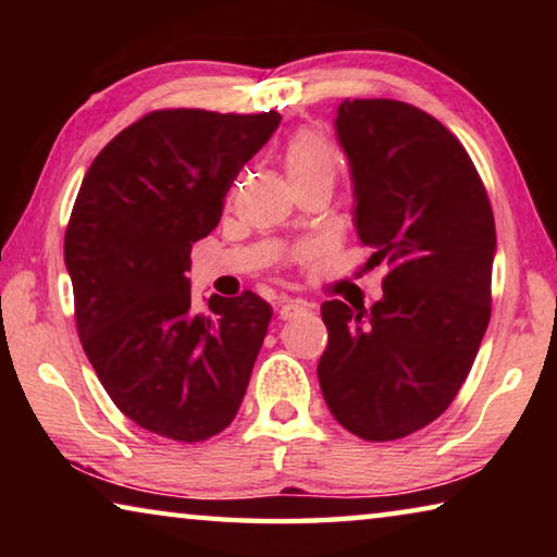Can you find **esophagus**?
<instances>
[{"label":"esophagus","mask_w":557,"mask_h":557,"mask_svg":"<svg viewBox=\"0 0 557 557\" xmlns=\"http://www.w3.org/2000/svg\"><path fill=\"white\" fill-rule=\"evenodd\" d=\"M305 312H307V305H305V301H299V299H289V301H285V305L277 309L280 319H285V322H289V319H297V317H301Z\"/></svg>","instance_id":"34e87169"}]
</instances>
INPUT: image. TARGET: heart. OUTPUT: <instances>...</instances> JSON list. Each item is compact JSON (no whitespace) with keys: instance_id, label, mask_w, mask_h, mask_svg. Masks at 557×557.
<instances>
[{"instance_id":"obj_1","label":"heart","mask_w":557,"mask_h":557,"mask_svg":"<svg viewBox=\"0 0 557 557\" xmlns=\"http://www.w3.org/2000/svg\"><path fill=\"white\" fill-rule=\"evenodd\" d=\"M282 162L292 184L322 176L334 178L338 172L336 149L319 129H299L287 143Z\"/></svg>"}]
</instances>
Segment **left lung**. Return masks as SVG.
<instances>
[{"label":"left lung","instance_id":"obj_1","mask_svg":"<svg viewBox=\"0 0 557 557\" xmlns=\"http://www.w3.org/2000/svg\"><path fill=\"white\" fill-rule=\"evenodd\" d=\"M336 137L358 240L391 270L371 309L324 301L317 375L348 432L400 440L449 408L474 363L492 317L494 213L467 149L420 108L344 100Z\"/></svg>","mask_w":557,"mask_h":557}]
</instances>
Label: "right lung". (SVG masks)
<instances>
[{"mask_svg": "<svg viewBox=\"0 0 557 557\" xmlns=\"http://www.w3.org/2000/svg\"><path fill=\"white\" fill-rule=\"evenodd\" d=\"M280 112L154 110L102 147L65 228L75 326L102 388L132 422L203 442L233 422L272 307L256 292L194 312L191 245L221 221Z\"/></svg>", "mask_w": 557, "mask_h": 557, "instance_id": "add662e5", "label": "right lung"}]
</instances>
